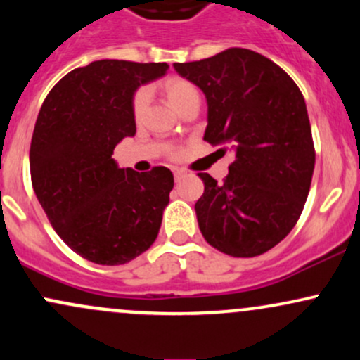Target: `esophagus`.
<instances>
[{
    "instance_id": "34e87169",
    "label": "esophagus",
    "mask_w": 360,
    "mask_h": 360,
    "mask_svg": "<svg viewBox=\"0 0 360 360\" xmlns=\"http://www.w3.org/2000/svg\"><path fill=\"white\" fill-rule=\"evenodd\" d=\"M184 176H186V172H184L183 169H174V177H176V181H181Z\"/></svg>"
}]
</instances>
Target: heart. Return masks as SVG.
<instances>
[{"instance_id": "1", "label": "heart", "mask_w": 360, "mask_h": 360, "mask_svg": "<svg viewBox=\"0 0 360 360\" xmlns=\"http://www.w3.org/2000/svg\"><path fill=\"white\" fill-rule=\"evenodd\" d=\"M164 92L165 96H167L169 102L172 104V108H176L179 110L183 108L186 102L191 101V98H196L198 97V90H196V86L191 84V82L184 80V78H179V77H174V78H169V80L164 82ZM148 90L145 89H140L138 92L135 94V97H133V116H135L136 121H140L141 117H143L145 110H147V105H148Z\"/></svg>"}]
</instances>
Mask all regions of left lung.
Segmentation results:
<instances>
[{"instance_id": "8db88e82", "label": "left lung", "mask_w": 360, "mask_h": 360, "mask_svg": "<svg viewBox=\"0 0 360 360\" xmlns=\"http://www.w3.org/2000/svg\"><path fill=\"white\" fill-rule=\"evenodd\" d=\"M174 70L207 98L203 140L229 145L236 155L224 184L198 174L201 234L234 258L263 255L297 224L313 179L314 145L301 90L278 65L243 47L174 63Z\"/></svg>"}]
</instances>
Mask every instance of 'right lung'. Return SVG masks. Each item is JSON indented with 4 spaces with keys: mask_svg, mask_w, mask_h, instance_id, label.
<instances>
[{
    "mask_svg": "<svg viewBox=\"0 0 360 360\" xmlns=\"http://www.w3.org/2000/svg\"><path fill=\"white\" fill-rule=\"evenodd\" d=\"M167 63L101 59L70 71L47 94L30 143V176L58 236L82 258L124 264L157 239L174 176L120 169L116 145L136 133L133 96Z\"/></svg>",
    "mask_w": 360,
    "mask_h": 360,
    "instance_id": "obj_1",
    "label": "right lung"
}]
</instances>
